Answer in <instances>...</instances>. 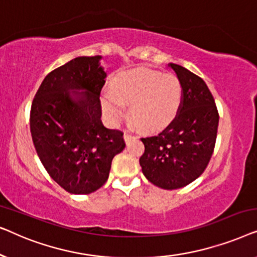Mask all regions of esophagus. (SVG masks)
Returning <instances> with one entry per match:
<instances>
[{
    "label": "esophagus",
    "mask_w": 257,
    "mask_h": 257,
    "mask_svg": "<svg viewBox=\"0 0 257 257\" xmlns=\"http://www.w3.org/2000/svg\"><path fill=\"white\" fill-rule=\"evenodd\" d=\"M124 138H125V140H126V143H128L130 140L131 139H133V135L130 131H125V133H124Z\"/></svg>",
    "instance_id": "esophagus-1"
}]
</instances>
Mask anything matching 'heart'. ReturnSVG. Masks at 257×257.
I'll return each mask as SVG.
<instances>
[{
	"label": "heart",
	"mask_w": 257,
	"mask_h": 257,
	"mask_svg": "<svg viewBox=\"0 0 257 257\" xmlns=\"http://www.w3.org/2000/svg\"><path fill=\"white\" fill-rule=\"evenodd\" d=\"M136 125L158 131L177 117L182 103V86L177 76L139 68L119 73L112 79L111 92L101 96L106 120L118 124L126 117V104Z\"/></svg>",
	"instance_id": "1"
}]
</instances>
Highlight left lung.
Here are the masks:
<instances>
[{
	"instance_id": "1",
	"label": "left lung",
	"mask_w": 257,
	"mask_h": 257,
	"mask_svg": "<svg viewBox=\"0 0 257 257\" xmlns=\"http://www.w3.org/2000/svg\"><path fill=\"white\" fill-rule=\"evenodd\" d=\"M182 86L177 117L158 135L142 138L145 146L139 163L147 180L164 189H177L198 179L215 147L219 112L201 77L170 63Z\"/></svg>"
}]
</instances>
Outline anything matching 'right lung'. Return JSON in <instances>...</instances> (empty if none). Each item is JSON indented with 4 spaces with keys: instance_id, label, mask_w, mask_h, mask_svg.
Listing matches in <instances>:
<instances>
[{
    "instance_id": "obj_1",
    "label": "right lung",
    "mask_w": 257,
    "mask_h": 257,
    "mask_svg": "<svg viewBox=\"0 0 257 257\" xmlns=\"http://www.w3.org/2000/svg\"><path fill=\"white\" fill-rule=\"evenodd\" d=\"M100 56H82L52 70L31 104L30 132L48 174L71 194H90L108 178L125 147L120 130L101 122L100 91L106 72Z\"/></svg>"
}]
</instances>
